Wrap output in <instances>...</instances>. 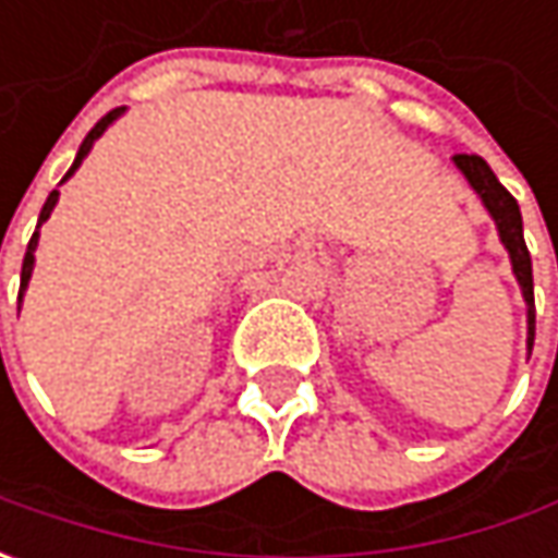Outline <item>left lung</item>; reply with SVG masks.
<instances>
[{
  "mask_svg": "<svg viewBox=\"0 0 558 558\" xmlns=\"http://www.w3.org/2000/svg\"><path fill=\"white\" fill-rule=\"evenodd\" d=\"M453 163L460 167V173L469 180V185L478 192V198L487 207V214L494 217L500 242L509 251L512 272L522 286V298L527 304V354L534 348V276H531V254H527L525 235H522V210L519 202L504 189V183L494 177V170L487 167L478 155H453Z\"/></svg>",
  "mask_w": 558,
  "mask_h": 558,
  "instance_id": "1",
  "label": "left lung"
}]
</instances>
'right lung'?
Here are the masks:
<instances>
[{
    "instance_id": "1",
    "label": "right lung",
    "mask_w": 558,
    "mask_h": 558,
    "mask_svg": "<svg viewBox=\"0 0 558 558\" xmlns=\"http://www.w3.org/2000/svg\"><path fill=\"white\" fill-rule=\"evenodd\" d=\"M123 111H126V108H114V111H108V114H105V118L98 120L96 126L89 130V136H86V140H83V145H80V151H76V158H74V163H71V170L64 173V180H71V177H74L76 167H80V163H83V158L89 155V148L96 145L98 136H101V133H105V130H108V126H111V123H114V120H118L120 114H123ZM64 180H61V183H64ZM54 204H58V189H54L52 195L46 198V204H43V210H39V223H36V232H33L31 245H27V254H24V267H21V291H17V304H21V298H24V291H27V282H31L33 260H36L33 254H36V245H39V226L49 220V214H52V210H54Z\"/></svg>"
}]
</instances>
